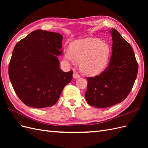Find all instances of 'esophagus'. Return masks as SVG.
<instances>
[{
    "instance_id": "esophagus-1",
    "label": "esophagus",
    "mask_w": 148,
    "mask_h": 148,
    "mask_svg": "<svg viewBox=\"0 0 148 148\" xmlns=\"http://www.w3.org/2000/svg\"><path fill=\"white\" fill-rule=\"evenodd\" d=\"M73 77L74 79H77V78H79L80 77V76L78 73L74 72L73 75Z\"/></svg>"
}]
</instances>
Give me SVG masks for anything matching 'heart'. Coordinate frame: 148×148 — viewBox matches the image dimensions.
<instances>
[{
    "instance_id": "obj_1",
    "label": "heart",
    "mask_w": 148,
    "mask_h": 148,
    "mask_svg": "<svg viewBox=\"0 0 148 148\" xmlns=\"http://www.w3.org/2000/svg\"><path fill=\"white\" fill-rule=\"evenodd\" d=\"M111 48L100 39L86 38L71 43L65 56L70 61L79 62V68L84 74L95 76L104 70L109 63Z\"/></svg>"
}]
</instances>
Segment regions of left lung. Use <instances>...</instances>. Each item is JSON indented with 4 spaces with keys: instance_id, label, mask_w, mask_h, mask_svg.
Returning <instances> with one entry per match:
<instances>
[{
    "instance_id": "left-lung-1",
    "label": "left lung",
    "mask_w": 148,
    "mask_h": 148,
    "mask_svg": "<svg viewBox=\"0 0 148 148\" xmlns=\"http://www.w3.org/2000/svg\"><path fill=\"white\" fill-rule=\"evenodd\" d=\"M112 53L109 66L99 75L88 77L85 97L89 105L106 108L122 102L130 92L137 77L138 65L133 48L112 28Z\"/></svg>"
}]
</instances>
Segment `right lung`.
Returning <instances> with one entry per match:
<instances>
[{"label":"right lung","instance_id":"right-lung-1","mask_svg":"<svg viewBox=\"0 0 148 148\" xmlns=\"http://www.w3.org/2000/svg\"><path fill=\"white\" fill-rule=\"evenodd\" d=\"M63 36L38 29L18 42L12 52L8 75L20 99L27 106L41 109L57 102L73 71L59 69Z\"/></svg>","mask_w":148,"mask_h":148}]
</instances>
